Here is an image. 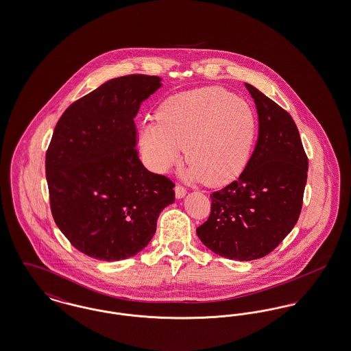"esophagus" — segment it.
Masks as SVG:
<instances>
[{
  "instance_id": "obj_1",
  "label": "esophagus",
  "mask_w": 351,
  "mask_h": 351,
  "mask_svg": "<svg viewBox=\"0 0 351 351\" xmlns=\"http://www.w3.org/2000/svg\"><path fill=\"white\" fill-rule=\"evenodd\" d=\"M175 195H176L178 199H183L184 196L186 195V189L184 188L183 185L178 184V185L175 186Z\"/></svg>"
}]
</instances>
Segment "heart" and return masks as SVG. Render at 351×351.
I'll return each mask as SVG.
<instances>
[{"instance_id":"heart-1","label":"heart","mask_w":351,"mask_h":351,"mask_svg":"<svg viewBox=\"0 0 351 351\" xmlns=\"http://www.w3.org/2000/svg\"><path fill=\"white\" fill-rule=\"evenodd\" d=\"M156 118L139 129L141 151L151 169L166 172L175 166L184 145L188 176L210 186L232 183L247 166L256 118L250 105L230 92L208 86L173 95Z\"/></svg>"}]
</instances>
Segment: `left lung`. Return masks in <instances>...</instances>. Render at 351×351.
Returning a JSON list of instances; mask_svg holds the SVG:
<instances>
[{"label": "left lung", "instance_id": "obj_1", "mask_svg": "<svg viewBox=\"0 0 351 351\" xmlns=\"http://www.w3.org/2000/svg\"><path fill=\"white\" fill-rule=\"evenodd\" d=\"M245 85L259 118L256 146L239 179L210 195V215L196 229L208 249L235 261L266 256L293 229L308 173L295 121L255 86Z\"/></svg>", "mask_w": 351, "mask_h": 351}]
</instances>
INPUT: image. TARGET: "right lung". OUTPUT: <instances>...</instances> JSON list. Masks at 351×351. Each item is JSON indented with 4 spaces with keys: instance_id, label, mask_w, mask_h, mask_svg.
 <instances>
[{
    "instance_id": "right-lung-1",
    "label": "right lung",
    "mask_w": 351,
    "mask_h": 351,
    "mask_svg": "<svg viewBox=\"0 0 351 351\" xmlns=\"http://www.w3.org/2000/svg\"><path fill=\"white\" fill-rule=\"evenodd\" d=\"M160 77L112 79L75 101L58 121L46 152L51 213L73 247L100 261L145 249L172 183L142 165L134 117Z\"/></svg>"
}]
</instances>
